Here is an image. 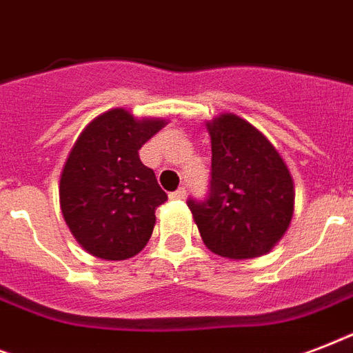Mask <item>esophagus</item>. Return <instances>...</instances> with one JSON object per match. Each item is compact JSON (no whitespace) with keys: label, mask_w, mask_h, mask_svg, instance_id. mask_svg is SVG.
<instances>
[{"label":"esophagus","mask_w":353,"mask_h":353,"mask_svg":"<svg viewBox=\"0 0 353 353\" xmlns=\"http://www.w3.org/2000/svg\"><path fill=\"white\" fill-rule=\"evenodd\" d=\"M185 194H187V190L183 187H179L176 192H170V199H183L185 198Z\"/></svg>","instance_id":"esophagus-1"}]
</instances>
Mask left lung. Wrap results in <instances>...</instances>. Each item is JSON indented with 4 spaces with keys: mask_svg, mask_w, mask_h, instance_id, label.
Returning <instances> with one entry per match:
<instances>
[{
    "mask_svg": "<svg viewBox=\"0 0 353 353\" xmlns=\"http://www.w3.org/2000/svg\"><path fill=\"white\" fill-rule=\"evenodd\" d=\"M212 179L207 199L188 209L210 251L231 260L262 256L284 236L293 218L290 168L268 137L232 113L207 122Z\"/></svg>",
    "mask_w": 353,
    "mask_h": 353,
    "instance_id": "left-lung-1",
    "label": "left lung"
}]
</instances>
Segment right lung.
<instances>
[{
    "instance_id": "add662e5",
    "label": "right lung",
    "mask_w": 353,
    "mask_h": 353,
    "mask_svg": "<svg viewBox=\"0 0 353 353\" xmlns=\"http://www.w3.org/2000/svg\"><path fill=\"white\" fill-rule=\"evenodd\" d=\"M165 124L115 108L93 119L69 152L60 209L74 240L93 256L126 260L148 243L166 194L139 150Z\"/></svg>"
}]
</instances>
